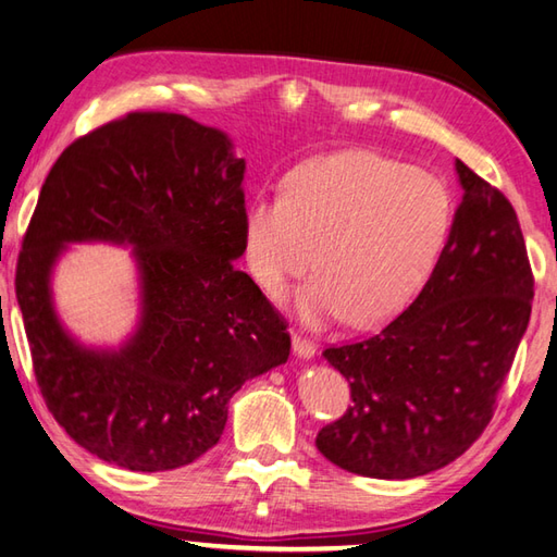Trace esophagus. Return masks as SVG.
<instances>
[{
  "instance_id": "34e87169",
  "label": "esophagus",
  "mask_w": 557,
  "mask_h": 557,
  "mask_svg": "<svg viewBox=\"0 0 557 557\" xmlns=\"http://www.w3.org/2000/svg\"><path fill=\"white\" fill-rule=\"evenodd\" d=\"M292 347H294V355H299L304 359H311L315 355V345L309 337H304L299 331H292Z\"/></svg>"
}]
</instances>
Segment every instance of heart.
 Here are the masks:
<instances>
[{"mask_svg": "<svg viewBox=\"0 0 557 557\" xmlns=\"http://www.w3.org/2000/svg\"><path fill=\"white\" fill-rule=\"evenodd\" d=\"M451 226V198L434 173L374 151L311 159L282 181V198L244 212V256L272 299L319 270L301 292L309 323L350 319L374 329L428 282Z\"/></svg>", "mask_w": 557, "mask_h": 557, "instance_id": "1", "label": "heart"}]
</instances>
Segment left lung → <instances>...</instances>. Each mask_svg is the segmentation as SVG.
<instances>
[{"label": "left lung", "mask_w": 557, "mask_h": 557, "mask_svg": "<svg viewBox=\"0 0 557 557\" xmlns=\"http://www.w3.org/2000/svg\"><path fill=\"white\" fill-rule=\"evenodd\" d=\"M463 198L416 301L384 331L331 345L352 406L315 446L345 471L406 481L481 437L527 333L533 272L511 202L456 161Z\"/></svg>", "instance_id": "1"}]
</instances>
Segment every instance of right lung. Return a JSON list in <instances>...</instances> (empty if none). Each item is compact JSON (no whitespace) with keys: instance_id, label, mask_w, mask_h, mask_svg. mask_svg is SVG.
<instances>
[{"instance_id":"right-lung-1","label":"right lung","mask_w":557,"mask_h":557,"mask_svg":"<svg viewBox=\"0 0 557 557\" xmlns=\"http://www.w3.org/2000/svg\"><path fill=\"white\" fill-rule=\"evenodd\" d=\"M244 171L220 129L135 111L74 139L42 183L16 299L42 400L98 459L141 473L193 463L244 381L287 362L289 323L234 265ZM70 240L136 248L143 321L117 354L76 346L51 311L49 270Z\"/></svg>"}]
</instances>
